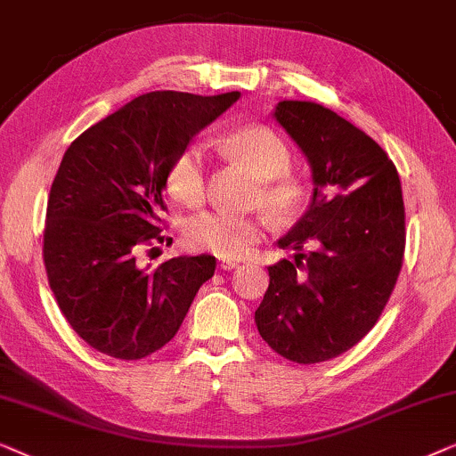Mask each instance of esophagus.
Wrapping results in <instances>:
<instances>
[{"instance_id":"esophagus-1","label":"esophagus","mask_w":456,"mask_h":456,"mask_svg":"<svg viewBox=\"0 0 456 456\" xmlns=\"http://www.w3.org/2000/svg\"><path fill=\"white\" fill-rule=\"evenodd\" d=\"M240 265H237L235 260H219V268L221 271H231V268H237Z\"/></svg>"}]
</instances>
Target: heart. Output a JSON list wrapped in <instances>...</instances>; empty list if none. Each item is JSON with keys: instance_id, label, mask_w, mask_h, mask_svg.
I'll list each match as a JSON object with an SVG mask.
<instances>
[{"instance_id": "heart-1", "label": "heart", "mask_w": 456, "mask_h": 456, "mask_svg": "<svg viewBox=\"0 0 456 456\" xmlns=\"http://www.w3.org/2000/svg\"><path fill=\"white\" fill-rule=\"evenodd\" d=\"M223 146L241 159L260 179L256 198L281 221L295 219L304 208L305 185L291 175V151L279 132L266 126H246L223 140ZM165 185L171 198L182 204L202 202L207 194V155L200 144H188L173 157ZM188 241L221 258H240L265 235V221L256 215H241L213 208L191 216L185 227Z\"/></svg>"}]
</instances>
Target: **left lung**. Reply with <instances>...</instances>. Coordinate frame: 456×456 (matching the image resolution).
<instances>
[{
  "label": "left lung",
  "mask_w": 456,
  "mask_h": 456,
  "mask_svg": "<svg viewBox=\"0 0 456 456\" xmlns=\"http://www.w3.org/2000/svg\"><path fill=\"white\" fill-rule=\"evenodd\" d=\"M274 118L312 167L314 198L279 246L295 260L268 266L256 326L295 363L329 362L380 318L405 256V207L395 163L341 115L310 101H281ZM312 242V253L303 246Z\"/></svg>",
  "instance_id": "left-lung-1"
}]
</instances>
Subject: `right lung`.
I'll list each match as a JSON object with an SVG mask.
<instances>
[{
  "label": "right lung",
  "instance_id": "add662e5",
  "mask_svg": "<svg viewBox=\"0 0 456 456\" xmlns=\"http://www.w3.org/2000/svg\"><path fill=\"white\" fill-rule=\"evenodd\" d=\"M240 99L155 91L88 127L51 183L43 260L57 305L82 341L115 359H142L175 337L215 256L140 268L163 233L167 169L183 146Z\"/></svg>",
  "mask_w": 456,
  "mask_h": 456
}]
</instances>
